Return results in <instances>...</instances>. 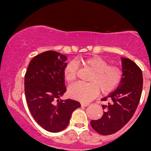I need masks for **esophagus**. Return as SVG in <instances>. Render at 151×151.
I'll use <instances>...</instances> for the list:
<instances>
[{
	"label": "esophagus",
	"instance_id": "34e87169",
	"mask_svg": "<svg viewBox=\"0 0 151 151\" xmlns=\"http://www.w3.org/2000/svg\"><path fill=\"white\" fill-rule=\"evenodd\" d=\"M89 105V103H81V106H84V107H86Z\"/></svg>",
	"mask_w": 151,
	"mask_h": 151
}]
</instances>
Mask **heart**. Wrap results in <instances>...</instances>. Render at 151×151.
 Returning a JSON list of instances; mask_svg holds the SVG:
<instances>
[{
    "label": "heart",
    "mask_w": 151,
    "mask_h": 151,
    "mask_svg": "<svg viewBox=\"0 0 151 151\" xmlns=\"http://www.w3.org/2000/svg\"><path fill=\"white\" fill-rule=\"evenodd\" d=\"M82 66L90 69L92 73L87 84L76 83L68 88V95L74 99L88 102L93 99L99 91L103 94L113 91L119 86L122 78L121 69L114 65H108L107 61L98 56H94L79 61ZM78 65L75 62L68 63L63 71L64 79L72 83L77 77Z\"/></svg>",
    "instance_id": "heart-1"
}]
</instances>
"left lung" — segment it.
<instances>
[{
  "instance_id": "1",
  "label": "left lung",
  "mask_w": 151,
  "mask_h": 151,
  "mask_svg": "<svg viewBox=\"0 0 151 151\" xmlns=\"http://www.w3.org/2000/svg\"><path fill=\"white\" fill-rule=\"evenodd\" d=\"M123 76L119 86L102 101L110 102L102 105L104 114L91 124L98 134L106 135L117 132L130 121L136 110L143 86L142 72L135 63L122 57Z\"/></svg>"
}]
</instances>
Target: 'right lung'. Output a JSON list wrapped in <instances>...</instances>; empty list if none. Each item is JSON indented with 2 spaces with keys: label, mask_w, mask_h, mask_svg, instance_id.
I'll list each match as a JSON object with an SVG mask.
<instances>
[{
  "label": "right lung",
  "mask_w": 151,
  "mask_h": 151,
  "mask_svg": "<svg viewBox=\"0 0 151 151\" xmlns=\"http://www.w3.org/2000/svg\"><path fill=\"white\" fill-rule=\"evenodd\" d=\"M67 58L59 52L46 51L35 56L24 78L28 109L41 127L57 133L67 127L71 114L81 106L72 99H60L66 92L63 71Z\"/></svg>",
  "instance_id": "obj_1"
}]
</instances>
